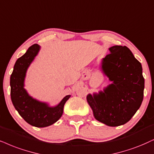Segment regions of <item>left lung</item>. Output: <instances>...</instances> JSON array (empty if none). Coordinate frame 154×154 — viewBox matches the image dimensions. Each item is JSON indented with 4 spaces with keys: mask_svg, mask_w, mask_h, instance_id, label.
I'll return each mask as SVG.
<instances>
[{
    "mask_svg": "<svg viewBox=\"0 0 154 154\" xmlns=\"http://www.w3.org/2000/svg\"><path fill=\"white\" fill-rule=\"evenodd\" d=\"M109 50L101 69L112 83L103 91L87 94V101L97 121L118 126L127 123L141 106L144 78L141 64L127 47L114 45Z\"/></svg>",
    "mask_w": 154,
    "mask_h": 154,
    "instance_id": "8db88e82",
    "label": "left lung"
}]
</instances>
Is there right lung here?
Wrapping results in <instances>:
<instances>
[{"mask_svg": "<svg viewBox=\"0 0 154 154\" xmlns=\"http://www.w3.org/2000/svg\"><path fill=\"white\" fill-rule=\"evenodd\" d=\"M40 46H30L22 57L17 60L10 79L11 97L13 106L27 123L35 127L50 126L60 119L63 114L64 106L70 95H67L56 106L40 102L31 97L25 87L26 73L30 64L38 55Z\"/></svg>", "mask_w": 154, "mask_h": 154, "instance_id": "right-lung-1", "label": "right lung"}]
</instances>
